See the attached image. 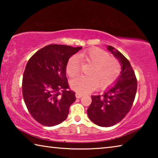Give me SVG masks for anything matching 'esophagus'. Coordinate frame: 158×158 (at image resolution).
<instances>
[{
	"instance_id": "34e87169",
	"label": "esophagus",
	"mask_w": 158,
	"mask_h": 158,
	"mask_svg": "<svg viewBox=\"0 0 158 158\" xmlns=\"http://www.w3.org/2000/svg\"><path fill=\"white\" fill-rule=\"evenodd\" d=\"M75 96H76V98H81V97H82L83 95L81 94V93H75Z\"/></svg>"
}]
</instances>
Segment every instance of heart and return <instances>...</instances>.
Returning a JSON list of instances; mask_svg holds the SVG:
<instances>
[{"mask_svg": "<svg viewBox=\"0 0 158 158\" xmlns=\"http://www.w3.org/2000/svg\"><path fill=\"white\" fill-rule=\"evenodd\" d=\"M83 62L92 65L88 72L89 76H79L70 81V86L79 93H89L98 86L105 89L111 86L118 78L121 73V64L116 58L99 48H91L79 53ZM81 63L78 56L69 58L66 65V73L73 77L79 74Z\"/></svg>", "mask_w": 158, "mask_h": 158, "instance_id": "1", "label": "heart"}]
</instances>
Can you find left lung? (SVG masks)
Returning a JSON list of instances; mask_svg holds the SVG:
<instances>
[{
    "instance_id": "left-lung-1",
    "label": "left lung",
    "mask_w": 158,
    "mask_h": 158,
    "mask_svg": "<svg viewBox=\"0 0 158 158\" xmlns=\"http://www.w3.org/2000/svg\"><path fill=\"white\" fill-rule=\"evenodd\" d=\"M107 49L120 61L122 71L114 86L102 95L91 96L88 116L93 123L101 127L113 126L126 116L137 89V78L129 60L114 47L108 46Z\"/></svg>"
}]
</instances>
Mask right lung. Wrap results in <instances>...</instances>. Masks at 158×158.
<instances>
[{
  "label": "right lung",
  "mask_w": 158,
  "mask_h": 158,
  "mask_svg": "<svg viewBox=\"0 0 158 158\" xmlns=\"http://www.w3.org/2000/svg\"><path fill=\"white\" fill-rule=\"evenodd\" d=\"M82 47L49 44L34 53L26 64L22 93L29 113L47 127L67 118L70 105L76 100L66 77V65Z\"/></svg>",
  "instance_id": "add662e5"
}]
</instances>
